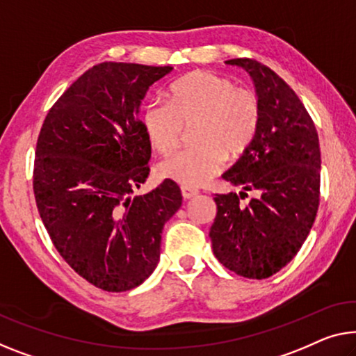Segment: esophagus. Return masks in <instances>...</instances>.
Masks as SVG:
<instances>
[{
	"instance_id": "obj_1",
	"label": "esophagus",
	"mask_w": 356,
	"mask_h": 356,
	"mask_svg": "<svg viewBox=\"0 0 356 356\" xmlns=\"http://www.w3.org/2000/svg\"><path fill=\"white\" fill-rule=\"evenodd\" d=\"M180 192H182V198L184 200H190V198H195L196 195H198V190H195L192 187H180Z\"/></svg>"
}]
</instances>
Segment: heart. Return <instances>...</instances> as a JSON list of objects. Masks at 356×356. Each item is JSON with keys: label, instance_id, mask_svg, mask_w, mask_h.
Segmentation results:
<instances>
[{"label": "heart", "instance_id": "heart-1", "mask_svg": "<svg viewBox=\"0 0 356 356\" xmlns=\"http://www.w3.org/2000/svg\"><path fill=\"white\" fill-rule=\"evenodd\" d=\"M261 100L233 79L198 70L169 88L168 102H148L140 123L152 147L169 155L193 127L195 147L185 148L158 166L164 179L200 187L217 176L227 156L238 158L256 139L261 127Z\"/></svg>", "mask_w": 356, "mask_h": 356}]
</instances>
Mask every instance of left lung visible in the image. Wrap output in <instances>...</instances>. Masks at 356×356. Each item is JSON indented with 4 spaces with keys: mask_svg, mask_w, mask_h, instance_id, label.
<instances>
[{
    "mask_svg": "<svg viewBox=\"0 0 356 356\" xmlns=\"http://www.w3.org/2000/svg\"><path fill=\"white\" fill-rule=\"evenodd\" d=\"M252 76L261 100V127L251 147L227 171L243 192L216 195L212 251L224 267L245 278L280 272L304 245L320 206V140L297 94L272 68L254 59H232ZM254 191L246 207L239 201Z\"/></svg>",
    "mask_w": 356,
    "mask_h": 356,
    "instance_id": "left-lung-1",
    "label": "left lung"
}]
</instances>
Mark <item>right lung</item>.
Masks as SVG:
<instances>
[{
  "mask_svg": "<svg viewBox=\"0 0 356 356\" xmlns=\"http://www.w3.org/2000/svg\"><path fill=\"white\" fill-rule=\"evenodd\" d=\"M171 72L94 65L47 111L36 140L33 193L52 245L79 277L108 293L150 277L163 227L182 204L171 179L134 196L152 155L137 113L148 88Z\"/></svg>",
  "mask_w": 356,
  "mask_h": 356,
  "instance_id": "add662e5",
  "label": "right lung"
}]
</instances>
